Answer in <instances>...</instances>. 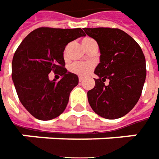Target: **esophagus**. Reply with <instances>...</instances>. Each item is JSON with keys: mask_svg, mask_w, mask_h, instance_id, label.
I'll return each mask as SVG.
<instances>
[{"mask_svg": "<svg viewBox=\"0 0 159 159\" xmlns=\"http://www.w3.org/2000/svg\"><path fill=\"white\" fill-rule=\"evenodd\" d=\"M79 81L82 82L83 81V79H82V78H79Z\"/></svg>", "mask_w": 159, "mask_h": 159, "instance_id": "esophagus-1", "label": "esophagus"}]
</instances>
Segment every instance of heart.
I'll return each instance as SVG.
<instances>
[{
    "label": "heart",
    "mask_w": 159,
    "mask_h": 159,
    "mask_svg": "<svg viewBox=\"0 0 159 159\" xmlns=\"http://www.w3.org/2000/svg\"><path fill=\"white\" fill-rule=\"evenodd\" d=\"M93 43H95L94 40L90 38V37H85L82 39V45L84 46L86 50L90 45H92ZM93 65L91 63L76 62L72 64L69 66V71L73 74H76L78 76L83 78L87 76L93 70Z\"/></svg>",
    "instance_id": "1"
}]
</instances>
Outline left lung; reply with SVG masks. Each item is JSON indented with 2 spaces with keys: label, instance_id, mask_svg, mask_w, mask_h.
Returning <instances> with one entry per match:
<instances>
[{
  "label": "left lung",
  "instance_id": "left-lung-1",
  "mask_svg": "<svg viewBox=\"0 0 159 159\" xmlns=\"http://www.w3.org/2000/svg\"><path fill=\"white\" fill-rule=\"evenodd\" d=\"M100 48L95 86L87 92L88 102L100 116L114 120L127 115L141 96L146 78L145 57L141 47L119 29L85 28ZM106 79L110 80L105 85Z\"/></svg>",
  "mask_w": 159,
  "mask_h": 159
}]
</instances>
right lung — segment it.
<instances>
[{
  "instance_id": "right-lung-1",
  "label": "right lung",
  "mask_w": 159,
  "mask_h": 159,
  "mask_svg": "<svg viewBox=\"0 0 159 159\" xmlns=\"http://www.w3.org/2000/svg\"><path fill=\"white\" fill-rule=\"evenodd\" d=\"M85 36L80 28L42 27L18 46L13 57L12 80L22 106L35 118L49 121L65 111L79 78L65 68L64 51L69 43ZM52 70L61 76L59 82L49 80Z\"/></svg>"
}]
</instances>
